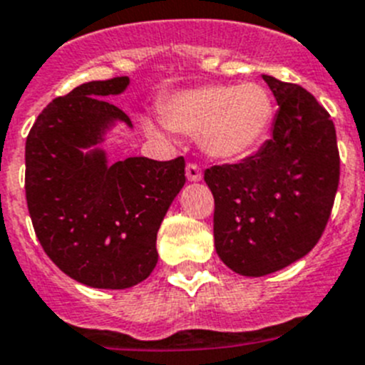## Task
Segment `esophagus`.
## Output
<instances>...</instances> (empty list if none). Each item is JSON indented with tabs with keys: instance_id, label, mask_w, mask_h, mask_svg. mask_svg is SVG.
Segmentation results:
<instances>
[{
	"instance_id": "esophagus-1",
	"label": "esophagus",
	"mask_w": 365,
	"mask_h": 365,
	"mask_svg": "<svg viewBox=\"0 0 365 365\" xmlns=\"http://www.w3.org/2000/svg\"><path fill=\"white\" fill-rule=\"evenodd\" d=\"M186 177H188V180H201L202 179V172L201 168H199V164L195 163H188L186 164Z\"/></svg>"
}]
</instances>
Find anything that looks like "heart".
Masks as SVG:
<instances>
[{"label": "heart", "instance_id": "b5f03b06", "mask_svg": "<svg viewBox=\"0 0 365 365\" xmlns=\"http://www.w3.org/2000/svg\"><path fill=\"white\" fill-rule=\"evenodd\" d=\"M163 117L172 130L197 135L206 155L217 160L243 159L257 150L274 120V100L256 82L193 87L168 96ZM150 133H159L148 124Z\"/></svg>", "mask_w": 365, "mask_h": 365}]
</instances>
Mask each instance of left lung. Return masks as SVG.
<instances>
[{
  "label": "left lung",
  "mask_w": 365,
  "mask_h": 365,
  "mask_svg": "<svg viewBox=\"0 0 365 365\" xmlns=\"http://www.w3.org/2000/svg\"><path fill=\"white\" fill-rule=\"evenodd\" d=\"M279 109L272 137L240 163L206 168L215 250L241 276H267L314 248L340 180L331 115L298 83L263 74Z\"/></svg>",
  "instance_id": "left-lung-1"
}]
</instances>
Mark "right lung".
<instances>
[{"mask_svg":"<svg viewBox=\"0 0 365 365\" xmlns=\"http://www.w3.org/2000/svg\"><path fill=\"white\" fill-rule=\"evenodd\" d=\"M128 76L87 82L38 115L25 143V197L45 254L69 278L95 289H128L157 265V232L185 186V157H130L108 164L102 143L115 120L106 100Z\"/></svg>","mask_w":365,"mask_h":365,"instance_id":"1","label":"right lung"}]
</instances>
